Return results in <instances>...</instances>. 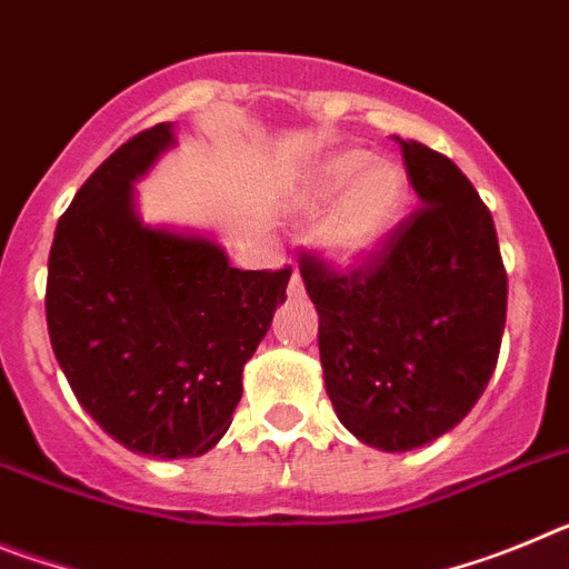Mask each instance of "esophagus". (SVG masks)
<instances>
[{"instance_id":"obj_1","label":"esophagus","mask_w":569,"mask_h":569,"mask_svg":"<svg viewBox=\"0 0 569 569\" xmlns=\"http://www.w3.org/2000/svg\"><path fill=\"white\" fill-rule=\"evenodd\" d=\"M288 296L290 299H301V296H305V281H301L299 273H293V279H290Z\"/></svg>"}]
</instances>
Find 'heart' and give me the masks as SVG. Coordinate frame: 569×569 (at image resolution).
<instances>
[{
  "label": "heart",
  "mask_w": 569,
  "mask_h": 569,
  "mask_svg": "<svg viewBox=\"0 0 569 569\" xmlns=\"http://www.w3.org/2000/svg\"><path fill=\"white\" fill-rule=\"evenodd\" d=\"M301 199L310 216L333 208L321 230V244L336 264L356 268L373 259L396 233L410 204V182L393 159L341 150L310 173Z\"/></svg>",
  "instance_id": "1"
}]
</instances>
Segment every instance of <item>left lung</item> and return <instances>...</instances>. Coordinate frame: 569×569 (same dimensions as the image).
<instances>
[{
    "instance_id": "8db88e82",
    "label": "left lung",
    "mask_w": 569,
    "mask_h": 569,
    "mask_svg": "<svg viewBox=\"0 0 569 569\" xmlns=\"http://www.w3.org/2000/svg\"><path fill=\"white\" fill-rule=\"evenodd\" d=\"M399 144L421 208L347 273L313 253L299 259L336 416L387 453L439 439L470 413L507 319V270L487 204L447 156L413 139Z\"/></svg>"
}]
</instances>
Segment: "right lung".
Wrapping results in <instances>:
<instances>
[{
	"label": "right lung",
	"mask_w": 569,
	"mask_h": 569,
	"mask_svg": "<svg viewBox=\"0 0 569 569\" xmlns=\"http://www.w3.org/2000/svg\"><path fill=\"white\" fill-rule=\"evenodd\" d=\"M170 144L173 124H153L79 188L53 236L44 313L70 390L104 433L190 459L228 433L290 268H230L216 241L139 222L133 182Z\"/></svg>",
	"instance_id": "obj_1"
}]
</instances>
